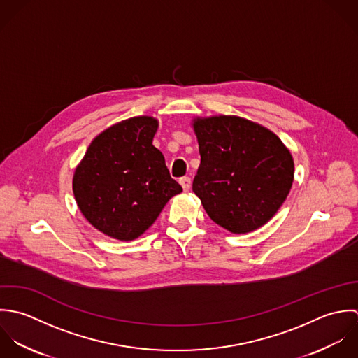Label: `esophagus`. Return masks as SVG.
<instances>
[{"label": "esophagus", "mask_w": 358, "mask_h": 358, "mask_svg": "<svg viewBox=\"0 0 358 358\" xmlns=\"http://www.w3.org/2000/svg\"><path fill=\"white\" fill-rule=\"evenodd\" d=\"M180 184H181V187H182V189H184L185 192L191 189V178H189V177H182V178H180Z\"/></svg>", "instance_id": "1"}]
</instances>
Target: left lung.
Segmentation results:
<instances>
[{"label":"left lung","instance_id":"obj_1","mask_svg":"<svg viewBox=\"0 0 358 358\" xmlns=\"http://www.w3.org/2000/svg\"><path fill=\"white\" fill-rule=\"evenodd\" d=\"M201 164L192 191L206 213L232 234L268 222L293 184L292 153L271 130L239 116L195 117Z\"/></svg>","mask_w":358,"mask_h":358}]
</instances>
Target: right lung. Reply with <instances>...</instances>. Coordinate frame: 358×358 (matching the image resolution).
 Masks as SVG:
<instances>
[{"label":"right lung","instance_id":"obj_1","mask_svg":"<svg viewBox=\"0 0 358 358\" xmlns=\"http://www.w3.org/2000/svg\"><path fill=\"white\" fill-rule=\"evenodd\" d=\"M157 127L152 116L108 127L74 170L73 194L81 215L110 238H138L182 191L170 177L163 153L152 145Z\"/></svg>","mask_w":358,"mask_h":358}]
</instances>
